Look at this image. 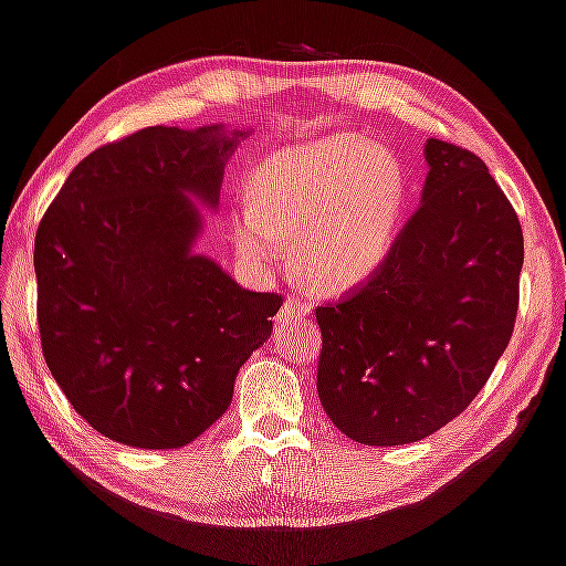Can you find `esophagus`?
<instances>
[{
  "label": "esophagus",
  "instance_id": "esophagus-1",
  "mask_svg": "<svg viewBox=\"0 0 566 566\" xmlns=\"http://www.w3.org/2000/svg\"><path fill=\"white\" fill-rule=\"evenodd\" d=\"M308 311H311V305L305 303L301 295H289V298H285V303H283V308H281V321L303 318Z\"/></svg>",
  "mask_w": 566,
  "mask_h": 566
}]
</instances>
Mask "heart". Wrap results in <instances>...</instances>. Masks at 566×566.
Returning a JSON list of instances; mask_svg holds the SVG:
<instances>
[{"instance_id": "1", "label": "heart", "mask_w": 566, "mask_h": 566, "mask_svg": "<svg viewBox=\"0 0 566 566\" xmlns=\"http://www.w3.org/2000/svg\"><path fill=\"white\" fill-rule=\"evenodd\" d=\"M396 157L360 137L293 145L258 165L233 212L240 255L271 265L295 243L298 271L328 291L354 289L384 265L403 208Z\"/></svg>"}]
</instances>
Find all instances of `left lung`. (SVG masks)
Instances as JSON below:
<instances>
[{
    "label": "left lung",
    "instance_id": "obj_1",
    "mask_svg": "<svg viewBox=\"0 0 566 566\" xmlns=\"http://www.w3.org/2000/svg\"><path fill=\"white\" fill-rule=\"evenodd\" d=\"M421 206L384 265L316 308L318 396L366 447L413 443L474 401L509 346L524 235L484 160L426 140Z\"/></svg>",
    "mask_w": 566,
    "mask_h": 566
}]
</instances>
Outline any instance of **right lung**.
<instances>
[{
	"mask_svg": "<svg viewBox=\"0 0 566 566\" xmlns=\"http://www.w3.org/2000/svg\"><path fill=\"white\" fill-rule=\"evenodd\" d=\"M243 133L145 127L90 153L34 238L36 323L54 381L102 437L180 449L233 401L277 293L240 289L192 253Z\"/></svg>",
	"mask_w": 566,
	"mask_h": 566,
	"instance_id": "right-lung-1",
	"label": "right lung"
}]
</instances>
